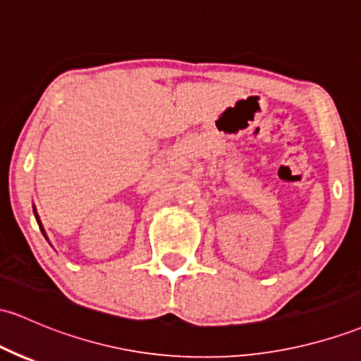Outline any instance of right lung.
I'll list each match as a JSON object with an SVG mask.
<instances>
[{"instance_id": "1", "label": "right lung", "mask_w": 361, "mask_h": 361, "mask_svg": "<svg viewBox=\"0 0 361 361\" xmlns=\"http://www.w3.org/2000/svg\"><path fill=\"white\" fill-rule=\"evenodd\" d=\"M34 216H35V219H37V224H39V228H41L42 235H44V238L47 240V236H46V231H44V228H42V224H41V219H39V214H37V209H35V205H34Z\"/></svg>"}]
</instances>
